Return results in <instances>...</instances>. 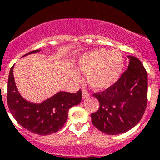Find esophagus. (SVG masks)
<instances>
[{"label": "esophagus", "mask_w": 160, "mask_h": 160, "mask_svg": "<svg viewBox=\"0 0 160 160\" xmlns=\"http://www.w3.org/2000/svg\"><path fill=\"white\" fill-rule=\"evenodd\" d=\"M88 95H89V94H88V91H87V90H86V89L82 90V96H83V97H84V98L88 97Z\"/></svg>", "instance_id": "obj_1"}]
</instances>
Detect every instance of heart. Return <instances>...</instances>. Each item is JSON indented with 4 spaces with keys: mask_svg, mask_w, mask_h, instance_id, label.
Masks as SVG:
<instances>
[{
    "mask_svg": "<svg viewBox=\"0 0 160 160\" xmlns=\"http://www.w3.org/2000/svg\"><path fill=\"white\" fill-rule=\"evenodd\" d=\"M78 69L85 74L86 81L91 88L102 91L110 88L122 75L124 59L118 51L97 49L88 51L78 59ZM73 77L80 76L73 73Z\"/></svg>",
    "mask_w": 160,
    "mask_h": 160,
    "instance_id": "b5f03b06",
    "label": "heart"
}]
</instances>
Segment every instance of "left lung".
<instances>
[{
  "label": "left lung",
  "mask_w": 160,
  "mask_h": 160,
  "mask_svg": "<svg viewBox=\"0 0 160 160\" xmlns=\"http://www.w3.org/2000/svg\"><path fill=\"white\" fill-rule=\"evenodd\" d=\"M128 68L118 80L105 91L92 94L99 101L92 122L107 134H120L138 124L147 104V73L141 61L128 56Z\"/></svg>",
  "instance_id": "obj_1"
}]
</instances>
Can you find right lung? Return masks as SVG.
I'll use <instances>...</instances> for the list:
<instances>
[{"label": "right lung", "instance_id": "right-lung-1", "mask_svg": "<svg viewBox=\"0 0 160 160\" xmlns=\"http://www.w3.org/2000/svg\"><path fill=\"white\" fill-rule=\"evenodd\" d=\"M38 51L40 50L32 51L24 56ZM13 66L9 71L7 103L15 120L22 127L39 135L51 134L60 130L66 122L69 109L80 103L81 90L75 93L59 92L42 103H32L25 100L18 91L13 77Z\"/></svg>", "mask_w": 160, "mask_h": 160}]
</instances>
